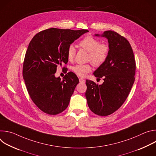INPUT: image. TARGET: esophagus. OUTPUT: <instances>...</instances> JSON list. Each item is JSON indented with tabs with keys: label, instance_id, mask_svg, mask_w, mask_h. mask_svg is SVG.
Instances as JSON below:
<instances>
[{
	"label": "esophagus",
	"instance_id": "esophagus-1",
	"mask_svg": "<svg viewBox=\"0 0 156 156\" xmlns=\"http://www.w3.org/2000/svg\"><path fill=\"white\" fill-rule=\"evenodd\" d=\"M79 81H80V83H85V80L84 79H83V78H80Z\"/></svg>",
	"mask_w": 156,
	"mask_h": 156
}]
</instances>
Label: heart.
Here are the masks:
<instances>
[{
	"label": "heart",
	"mask_w": 156,
	"mask_h": 156,
	"mask_svg": "<svg viewBox=\"0 0 156 156\" xmlns=\"http://www.w3.org/2000/svg\"><path fill=\"white\" fill-rule=\"evenodd\" d=\"M80 46L89 52L88 60H91L95 66H100L107 60L109 48L105 44H101L100 41L91 36H87L80 42ZM76 54L75 48L71 45L67 51V58L69 61H73ZM72 70L76 75L81 77H84L91 70L89 64H78L72 67Z\"/></svg>",
	"instance_id": "heart-1"
}]
</instances>
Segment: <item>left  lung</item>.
<instances>
[{
  "label": "left lung",
  "mask_w": 156,
  "mask_h": 156,
  "mask_svg": "<svg viewBox=\"0 0 156 156\" xmlns=\"http://www.w3.org/2000/svg\"><path fill=\"white\" fill-rule=\"evenodd\" d=\"M94 36L107 39L109 53L93 73L97 78L103 77V83L98 85L86 80L85 95L93 113L107 116L118 110L127 98L135 81L136 63L130 44L124 37L110 30Z\"/></svg>",
  "instance_id": "8db88e82"
}]
</instances>
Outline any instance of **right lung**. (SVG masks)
Listing matches in <instances>:
<instances>
[{
	"label": "right lung",
	"instance_id": "1",
	"mask_svg": "<svg viewBox=\"0 0 156 156\" xmlns=\"http://www.w3.org/2000/svg\"><path fill=\"white\" fill-rule=\"evenodd\" d=\"M88 31L52 28L37 33L30 41L23 77L30 98L44 113L57 115L68 107L79 80L72 72L62 80L55 73L57 67L67 63L72 43Z\"/></svg>",
	"mask_w": 156,
	"mask_h": 156
}]
</instances>
